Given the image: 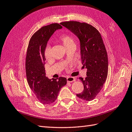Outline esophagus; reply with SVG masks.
<instances>
[{"label": "esophagus", "instance_id": "34e87169", "mask_svg": "<svg viewBox=\"0 0 132 132\" xmlns=\"http://www.w3.org/2000/svg\"><path fill=\"white\" fill-rule=\"evenodd\" d=\"M67 81L68 82H73V81L76 80V79L74 77H69L67 78Z\"/></svg>", "mask_w": 132, "mask_h": 132}]
</instances>
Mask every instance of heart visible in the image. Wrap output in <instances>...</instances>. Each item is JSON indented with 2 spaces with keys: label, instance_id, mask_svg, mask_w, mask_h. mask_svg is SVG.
<instances>
[{
  "label": "heart",
  "instance_id": "heart-1",
  "mask_svg": "<svg viewBox=\"0 0 132 132\" xmlns=\"http://www.w3.org/2000/svg\"><path fill=\"white\" fill-rule=\"evenodd\" d=\"M59 40L62 43L64 47L65 48L69 47V46L70 45H75L73 39L69 35L63 34L60 35L59 37ZM44 54L45 58L47 59H49L51 57V48L49 46H48L45 48Z\"/></svg>",
  "mask_w": 132,
  "mask_h": 132
}]
</instances>
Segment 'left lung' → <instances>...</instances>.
Listing matches in <instances>:
<instances>
[{"instance_id":"1","label":"left lung","mask_w":132,"mask_h":132,"mask_svg":"<svg viewBox=\"0 0 132 132\" xmlns=\"http://www.w3.org/2000/svg\"><path fill=\"white\" fill-rule=\"evenodd\" d=\"M79 39L81 63L87 69L83 79L84 90L77 96L84 101H91L103 87L108 76L107 53L100 33L94 27L85 23L69 21L60 23Z\"/></svg>"}]
</instances>
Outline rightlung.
<instances>
[{"label":"right lung","mask_w":132,"mask_h":132,"mask_svg":"<svg viewBox=\"0 0 132 132\" xmlns=\"http://www.w3.org/2000/svg\"><path fill=\"white\" fill-rule=\"evenodd\" d=\"M63 27L58 23L41 28L30 38L27 49L26 69L29 87L43 104H52L57 98L61 88L67 84L64 77L52 79L45 76V49L55 30Z\"/></svg>","instance_id":"right-lung-1"}]
</instances>
